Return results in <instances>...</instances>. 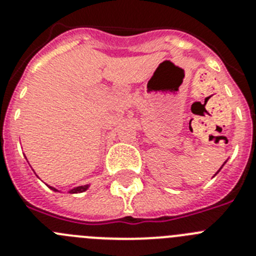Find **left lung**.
I'll return each instance as SVG.
<instances>
[{"instance_id":"obj_1","label":"left lung","mask_w":256,"mask_h":256,"mask_svg":"<svg viewBox=\"0 0 256 256\" xmlns=\"http://www.w3.org/2000/svg\"><path fill=\"white\" fill-rule=\"evenodd\" d=\"M218 172H219V170H218Z\"/></svg>"}]
</instances>
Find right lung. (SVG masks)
<instances>
[{
	"instance_id": "1",
	"label": "right lung",
	"mask_w": 256,
	"mask_h": 256,
	"mask_svg": "<svg viewBox=\"0 0 256 256\" xmlns=\"http://www.w3.org/2000/svg\"><path fill=\"white\" fill-rule=\"evenodd\" d=\"M50 188H51L52 191H58V190H56L55 187H50ZM87 188H88V184H86V186L76 187V188H73V190H72V191H69V192H70V194H79V192H84Z\"/></svg>"
}]
</instances>
